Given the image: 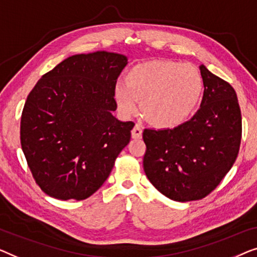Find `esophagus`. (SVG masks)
<instances>
[{
  "mask_svg": "<svg viewBox=\"0 0 257 257\" xmlns=\"http://www.w3.org/2000/svg\"><path fill=\"white\" fill-rule=\"evenodd\" d=\"M132 137L133 139H141V137H142V128H141V125H134V128L132 130Z\"/></svg>",
  "mask_w": 257,
  "mask_h": 257,
  "instance_id": "1",
  "label": "esophagus"
}]
</instances>
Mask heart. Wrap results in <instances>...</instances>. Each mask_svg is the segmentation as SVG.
Segmentation results:
<instances>
[{"instance_id":"b5f03b06","label":"heart","mask_w":257,"mask_h":257,"mask_svg":"<svg viewBox=\"0 0 257 257\" xmlns=\"http://www.w3.org/2000/svg\"><path fill=\"white\" fill-rule=\"evenodd\" d=\"M204 92V78L196 66L171 60H154L134 66L127 82L117 81L114 99L124 116L135 113L137 100L150 123L170 128L194 113Z\"/></svg>"}]
</instances>
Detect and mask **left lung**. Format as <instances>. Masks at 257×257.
Masks as SVG:
<instances>
[{
  "mask_svg": "<svg viewBox=\"0 0 257 257\" xmlns=\"http://www.w3.org/2000/svg\"><path fill=\"white\" fill-rule=\"evenodd\" d=\"M204 95L192 118L172 129H146L144 172L170 199L205 198L237 157L242 121L236 93L228 82L200 66Z\"/></svg>",
  "mask_w": 257,
  "mask_h": 257,
  "instance_id": "left-lung-1",
  "label": "left lung"
}]
</instances>
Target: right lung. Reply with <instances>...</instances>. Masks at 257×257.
<instances>
[{
    "label": "right lung",
    "mask_w": 257,
    "mask_h": 257,
    "mask_svg": "<svg viewBox=\"0 0 257 257\" xmlns=\"http://www.w3.org/2000/svg\"><path fill=\"white\" fill-rule=\"evenodd\" d=\"M128 64L108 51L66 58L37 81L25 101L21 144L39 187L57 199L84 200L102 186L130 141L114 87Z\"/></svg>",
    "instance_id": "obj_1"
}]
</instances>
